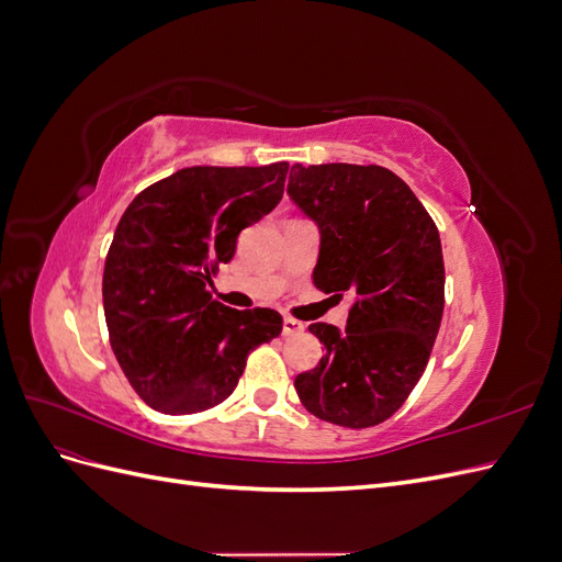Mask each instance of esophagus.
Listing matches in <instances>:
<instances>
[{
  "label": "esophagus",
  "instance_id": "obj_1",
  "mask_svg": "<svg viewBox=\"0 0 562 562\" xmlns=\"http://www.w3.org/2000/svg\"><path fill=\"white\" fill-rule=\"evenodd\" d=\"M302 333H304V323L302 321L291 318V316L283 318V335L285 337H295V335H302Z\"/></svg>",
  "mask_w": 562,
  "mask_h": 562
}]
</instances>
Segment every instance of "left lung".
Returning <instances> with one entry per match:
<instances>
[{
	"mask_svg": "<svg viewBox=\"0 0 562 562\" xmlns=\"http://www.w3.org/2000/svg\"><path fill=\"white\" fill-rule=\"evenodd\" d=\"M288 194L321 232L314 285L353 295L347 328L312 323L323 359L295 378L318 419L366 429L394 415L427 368L446 304L431 215L382 166L295 164Z\"/></svg>",
	"mask_w": 562,
	"mask_h": 562,
	"instance_id": "left-lung-1",
	"label": "left lung"
}]
</instances>
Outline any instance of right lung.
<instances>
[{"label": "right lung", "instance_id": "add662e5", "mask_svg": "<svg viewBox=\"0 0 562 562\" xmlns=\"http://www.w3.org/2000/svg\"><path fill=\"white\" fill-rule=\"evenodd\" d=\"M285 173L288 161L182 168L119 220L103 274L110 345L155 411L194 415L223 403L248 353L281 335L279 312L225 307L209 285L241 229L277 209Z\"/></svg>", "mask_w": 562, "mask_h": 562}]
</instances>
